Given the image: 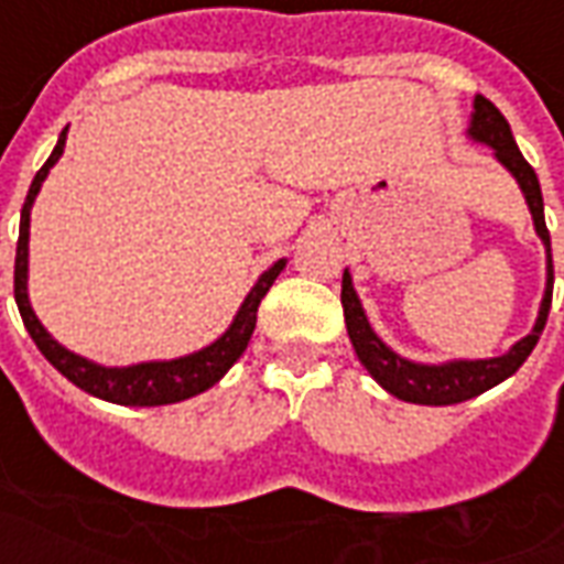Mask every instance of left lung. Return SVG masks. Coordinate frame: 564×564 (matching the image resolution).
I'll return each mask as SVG.
<instances>
[{
  "label": "left lung",
  "instance_id": "obj_1",
  "mask_svg": "<svg viewBox=\"0 0 564 564\" xmlns=\"http://www.w3.org/2000/svg\"><path fill=\"white\" fill-rule=\"evenodd\" d=\"M471 141L490 147L496 162L517 180V186L523 192L532 221H535V234L544 242L546 252V285L541 306H538L535 327L525 333L520 343H513L505 355L487 357V360H445V364H417L409 357L397 355L369 324L364 303L357 297L351 273H343V310H345V327H348V339L355 345L357 360L367 367V372L376 378L381 388L393 393L397 400L414 402V405H454V402H466L471 397H480L484 390L496 388L505 378H511L517 369L523 367L525 357L532 355V348L541 339L546 315H550V300H553V254H550V231L544 221V197H541V183L532 164L525 162L523 152L517 150L511 126L501 117L499 108L490 98L475 96V110H471V122L466 131Z\"/></svg>",
  "mask_w": 564,
  "mask_h": 564
}]
</instances>
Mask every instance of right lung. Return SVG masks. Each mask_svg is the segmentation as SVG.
<instances>
[{"mask_svg":"<svg viewBox=\"0 0 564 564\" xmlns=\"http://www.w3.org/2000/svg\"><path fill=\"white\" fill-rule=\"evenodd\" d=\"M65 138H68V126L59 134V141L53 147L51 159L44 162L32 186H29L26 204L20 209V237H18V258H14V300H18L20 318L26 324L32 343L39 345V351L53 367L59 369L72 384H77L86 393H93L98 400L117 402V405H171V402H183L188 397H197L209 390L219 381L228 369L240 360L246 351V345L252 339L254 322H258V303L264 300L270 285L276 282V276L285 270V258H279L276 264L267 267L264 273L258 276L252 291L246 294L240 303V310L234 315V322L228 324V330L221 333L216 343H209L200 351L192 355L174 357V360H143V364H131V367H101L89 357H80L68 351L63 343H56L47 327L39 322V315L32 312L29 303V213L32 204L41 192V183L47 180L51 167L59 162V155L65 150Z\"/></svg>","mask_w":564,"mask_h":564,"instance_id":"1","label":"right lung"}]
</instances>
